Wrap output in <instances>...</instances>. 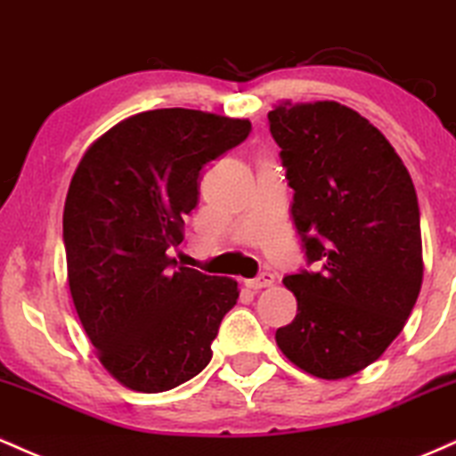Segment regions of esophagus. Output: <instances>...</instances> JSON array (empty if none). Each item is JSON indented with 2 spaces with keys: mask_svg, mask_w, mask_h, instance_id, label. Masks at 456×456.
I'll return each mask as SVG.
<instances>
[{
  "mask_svg": "<svg viewBox=\"0 0 456 456\" xmlns=\"http://www.w3.org/2000/svg\"><path fill=\"white\" fill-rule=\"evenodd\" d=\"M275 283V275L269 271L260 273L258 277H254V280H245V286L249 288V290H262V288H269Z\"/></svg>",
  "mask_w": 456,
  "mask_h": 456,
  "instance_id": "esophagus-1",
  "label": "esophagus"
}]
</instances>
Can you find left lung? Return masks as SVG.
I'll list each match as a JSON object with an SVG mask.
<instances>
[{"label":"left lung","instance_id":"1","mask_svg":"<svg viewBox=\"0 0 456 456\" xmlns=\"http://www.w3.org/2000/svg\"><path fill=\"white\" fill-rule=\"evenodd\" d=\"M269 123L294 190V226L315 265L283 277L298 309L275 341L315 378L354 376L387 352L419 298L414 183L387 136L339 102H283Z\"/></svg>","mask_w":456,"mask_h":456}]
</instances>
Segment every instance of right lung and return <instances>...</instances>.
Returning <instances> with one entry per match:
<instances>
[{"mask_svg":"<svg viewBox=\"0 0 456 456\" xmlns=\"http://www.w3.org/2000/svg\"><path fill=\"white\" fill-rule=\"evenodd\" d=\"M248 119L191 109L127 117L74 170L63 207L68 283L100 362L123 387L164 393L211 361L230 277L179 266L202 166L249 136Z\"/></svg>","mask_w":456,"mask_h":456,"instance_id":"add662e5","label":"right lung"}]
</instances>
